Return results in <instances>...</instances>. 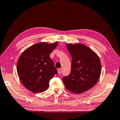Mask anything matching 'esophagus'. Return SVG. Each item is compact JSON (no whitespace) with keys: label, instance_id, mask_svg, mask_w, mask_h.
Segmentation results:
<instances>
[{"label":"esophagus","instance_id":"esophagus-1","mask_svg":"<svg viewBox=\"0 0 120 120\" xmlns=\"http://www.w3.org/2000/svg\"><path fill=\"white\" fill-rule=\"evenodd\" d=\"M58 72L59 75H60L61 73V68L58 69Z\"/></svg>","mask_w":120,"mask_h":120}]
</instances>
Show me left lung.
I'll return each mask as SVG.
<instances>
[{
	"label": "left lung",
	"mask_w": 120,
	"mask_h": 120,
	"mask_svg": "<svg viewBox=\"0 0 120 120\" xmlns=\"http://www.w3.org/2000/svg\"><path fill=\"white\" fill-rule=\"evenodd\" d=\"M72 58L68 76L62 78L67 89L76 94L89 90L96 84L101 73L100 59L90 48L82 44H67Z\"/></svg>",
	"instance_id": "8db88e82"
}]
</instances>
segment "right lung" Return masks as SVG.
<instances>
[{
	"mask_svg": "<svg viewBox=\"0 0 120 120\" xmlns=\"http://www.w3.org/2000/svg\"><path fill=\"white\" fill-rule=\"evenodd\" d=\"M58 42H41L30 46L22 53L17 64V71L23 85L31 92L38 93L49 88L50 79L57 74L50 54Z\"/></svg>",
	"mask_w": 120,
	"mask_h": 120,
	"instance_id": "add662e5",
	"label": "right lung"
}]
</instances>
